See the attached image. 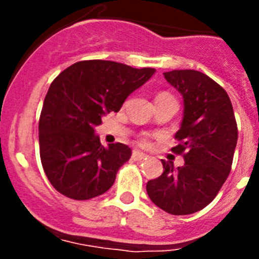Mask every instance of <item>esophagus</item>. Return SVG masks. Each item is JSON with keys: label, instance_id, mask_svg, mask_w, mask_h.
Listing matches in <instances>:
<instances>
[{"label": "esophagus", "instance_id": "esophagus-1", "mask_svg": "<svg viewBox=\"0 0 259 259\" xmlns=\"http://www.w3.org/2000/svg\"><path fill=\"white\" fill-rule=\"evenodd\" d=\"M132 159L134 161H143V159H146V154L143 152H139V150H134L132 152Z\"/></svg>", "mask_w": 259, "mask_h": 259}]
</instances>
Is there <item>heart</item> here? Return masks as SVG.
I'll return each mask as SVG.
<instances>
[{
  "instance_id": "heart-1",
  "label": "heart",
  "mask_w": 259,
  "mask_h": 259,
  "mask_svg": "<svg viewBox=\"0 0 259 259\" xmlns=\"http://www.w3.org/2000/svg\"><path fill=\"white\" fill-rule=\"evenodd\" d=\"M171 95H168V93H166V92H162V93H158L157 95V97H155V100H157V98H162V97H170ZM148 143V140H146V137H143V139H141V144H146Z\"/></svg>"
}]
</instances>
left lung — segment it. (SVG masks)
Instances as JSON below:
<instances>
[{
  "label": "left lung",
  "mask_w": 259,
  "mask_h": 259,
  "mask_svg": "<svg viewBox=\"0 0 259 259\" xmlns=\"http://www.w3.org/2000/svg\"><path fill=\"white\" fill-rule=\"evenodd\" d=\"M164 79L183 96L184 111L172 148L184 164L175 168L162 159L163 172L148 182L153 203L168 214L188 215L207 206L221 191L232 166L237 124L227 92L196 70L164 72Z\"/></svg>",
  "instance_id": "obj_1"
}]
</instances>
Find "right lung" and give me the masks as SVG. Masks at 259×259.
<instances>
[{
  "label": "right lung",
  "mask_w": 259,
  "mask_h": 259,
  "mask_svg": "<svg viewBox=\"0 0 259 259\" xmlns=\"http://www.w3.org/2000/svg\"><path fill=\"white\" fill-rule=\"evenodd\" d=\"M154 72L150 67L92 59L71 65L50 84L38 122V143L45 175L59 193L80 201L111 188L132 150L120 143L102 146L95 127L105 114L119 111Z\"/></svg>",
  "instance_id": "1"
}]
</instances>
